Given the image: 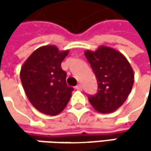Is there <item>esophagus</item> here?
I'll use <instances>...</instances> for the list:
<instances>
[{"mask_svg":"<svg viewBox=\"0 0 151 151\" xmlns=\"http://www.w3.org/2000/svg\"><path fill=\"white\" fill-rule=\"evenodd\" d=\"M75 88L77 89V90H82V86L78 84V85H77V86H76Z\"/></svg>","mask_w":151,"mask_h":151,"instance_id":"34e87169","label":"esophagus"}]
</instances>
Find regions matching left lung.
Instances as JSON below:
<instances>
[{
	"mask_svg": "<svg viewBox=\"0 0 151 151\" xmlns=\"http://www.w3.org/2000/svg\"><path fill=\"white\" fill-rule=\"evenodd\" d=\"M85 56L95 74L98 90L88 94V101L102 114L115 111L128 98L133 84L134 73L126 58L117 50L101 46L96 51H86Z\"/></svg>",
	"mask_w": 151,
	"mask_h": 151,
	"instance_id": "left-lung-1",
	"label": "left lung"
}]
</instances>
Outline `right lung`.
Masks as SVG:
<instances>
[{
    "instance_id": "right-lung-1",
    "label": "right lung",
    "mask_w": 151,
    "mask_h": 151,
    "mask_svg": "<svg viewBox=\"0 0 151 151\" xmlns=\"http://www.w3.org/2000/svg\"><path fill=\"white\" fill-rule=\"evenodd\" d=\"M68 50L59 51L56 46L36 50L23 64L20 78L31 104L38 111L57 115L70 101L73 87L66 84V73L61 63Z\"/></svg>"
}]
</instances>
